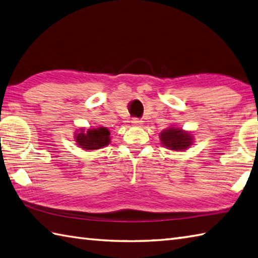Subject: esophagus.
<instances>
[{"instance_id":"obj_1","label":"esophagus","mask_w":258,"mask_h":258,"mask_svg":"<svg viewBox=\"0 0 258 258\" xmlns=\"http://www.w3.org/2000/svg\"><path fill=\"white\" fill-rule=\"evenodd\" d=\"M131 122H132V124L134 126H141L142 125V120L139 119V118H136V117H134L132 120H131Z\"/></svg>"}]
</instances>
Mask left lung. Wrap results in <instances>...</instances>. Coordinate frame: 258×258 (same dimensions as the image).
I'll use <instances>...</instances> for the list:
<instances>
[{"mask_svg":"<svg viewBox=\"0 0 258 258\" xmlns=\"http://www.w3.org/2000/svg\"><path fill=\"white\" fill-rule=\"evenodd\" d=\"M161 141L162 144L169 150L184 151L193 144V136L179 128L171 127L161 133Z\"/></svg>","mask_w":258,"mask_h":258,"instance_id":"1","label":"left lung"}]
</instances>
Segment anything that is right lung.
Returning <instances> with one entry per match:
<instances>
[{"instance_id": "right-lung-1", "label": "right lung", "mask_w": 258, "mask_h": 258, "mask_svg": "<svg viewBox=\"0 0 258 258\" xmlns=\"http://www.w3.org/2000/svg\"><path fill=\"white\" fill-rule=\"evenodd\" d=\"M76 142L79 146L84 150H98L106 146L111 142L109 139V131L106 127H98L89 130L84 132L83 130L81 133L75 135Z\"/></svg>"}]
</instances>
